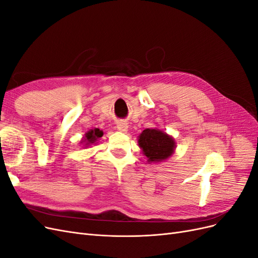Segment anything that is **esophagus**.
Here are the masks:
<instances>
[{
	"label": "esophagus",
	"instance_id": "1",
	"mask_svg": "<svg viewBox=\"0 0 258 258\" xmlns=\"http://www.w3.org/2000/svg\"><path fill=\"white\" fill-rule=\"evenodd\" d=\"M117 130H119L121 132H126L128 130V123L126 121H118L117 123Z\"/></svg>",
	"mask_w": 258,
	"mask_h": 258
}]
</instances>
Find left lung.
<instances>
[{
  "mask_svg": "<svg viewBox=\"0 0 258 258\" xmlns=\"http://www.w3.org/2000/svg\"><path fill=\"white\" fill-rule=\"evenodd\" d=\"M138 143L148 162L167 160L175 150L174 139L157 128L143 130L139 136Z\"/></svg>",
  "mask_w": 258,
  "mask_h": 258,
  "instance_id": "8db88e82",
  "label": "left lung"
}]
</instances>
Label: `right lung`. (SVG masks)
<instances>
[{
	"label": "right lung",
	"mask_w": 258,
	"mask_h": 258,
	"mask_svg": "<svg viewBox=\"0 0 258 258\" xmlns=\"http://www.w3.org/2000/svg\"><path fill=\"white\" fill-rule=\"evenodd\" d=\"M102 136H103L102 130H100L98 128L91 129L88 132H86V135L84 137V140L82 141V143H85L86 146H89L90 144L96 143Z\"/></svg>",
	"instance_id": "right-lung-1"
}]
</instances>
